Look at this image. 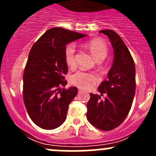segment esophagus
<instances>
[{
    "mask_svg": "<svg viewBox=\"0 0 156 156\" xmlns=\"http://www.w3.org/2000/svg\"><path fill=\"white\" fill-rule=\"evenodd\" d=\"M81 92H82V90H81V89H79V90H78V94H81Z\"/></svg>",
    "mask_w": 156,
    "mask_h": 156,
    "instance_id": "34e87169",
    "label": "esophagus"
}]
</instances>
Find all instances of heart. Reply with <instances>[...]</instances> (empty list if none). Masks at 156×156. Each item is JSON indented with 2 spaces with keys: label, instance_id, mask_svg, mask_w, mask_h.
I'll list each match as a JSON object with an SVG mask.
<instances>
[{
  "label": "heart",
  "instance_id": "b5f03b06",
  "mask_svg": "<svg viewBox=\"0 0 156 156\" xmlns=\"http://www.w3.org/2000/svg\"><path fill=\"white\" fill-rule=\"evenodd\" d=\"M84 45L98 62H101L107 56V45L100 39H91L86 41ZM75 50L76 48L74 44H69L65 48L64 58L66 64L69 68H73L75 66ZM98 81L99 78L97 75L83 71H78L70 77L71 84L81 89L92 87Z\"/></svg>",
  "mask_w": 156,
  "mask_h": 156
}]
</instances>
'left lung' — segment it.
Returning <instances> with one entry per match:
<instances>
[{
  "mask_svg": "<svg viewBox=\"0 0 156 156\" xmlns=\"http://www.w3.org/2000/svg\"><path fill=\"white\" fill-rule=\"evenodd\" d=\"M100 33L109 38L114 59L108 72V80L98 87L100 95L90 94L87 104V119L97 128L111 130L119 126L130 112L136 90V72L133 58L120 36L108 29L101 30ZM103 94L108 97L100 101Z\"/></svg>",
  "mask_w": 156,
  "mask_h": 156,
  "instance_id": "obj_1",
  "label": "left lung"
}]
</instances>
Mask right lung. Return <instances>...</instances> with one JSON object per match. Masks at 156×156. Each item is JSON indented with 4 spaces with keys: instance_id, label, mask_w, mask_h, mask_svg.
I'll return each mask as SVG.
<instances>
[{
    "instance_id": "right-lung-1",
    "label": "right lung",
    "mask_w": 156,
    "mask_h": 156,
    "mask_svg": "<svg viewBox=\"0 0 156 156\" xmlns=\"http://www.w3.org/2000/svg\"><path fill=\"white\" fill-rule=\"evenodd\" d=\"M87 36L63 28L48 30L31 48L23 74V100L32 122L46 130L59 127L66 119L69 103L78 94L67 84L66 45Z\"/></svg>"
}]
</instances>
